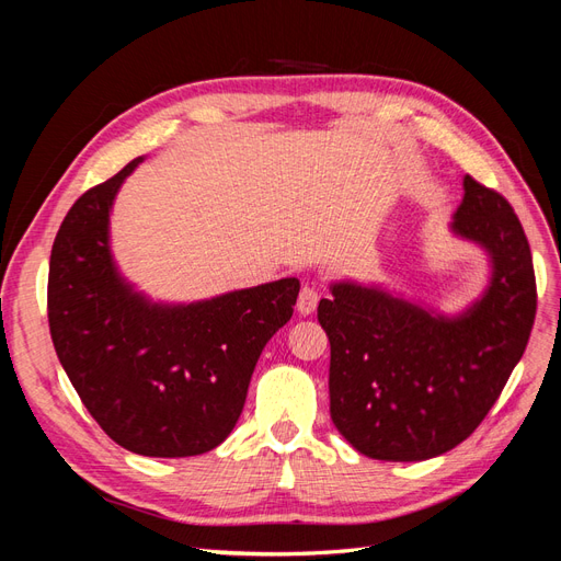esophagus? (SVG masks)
<instances>
[{"label":"esophagus","instance_id":"34e87169","mask_svg":"<svg viewBox=\"0 0 561 561\" xmlns=\"http://www.w3.org/2000/svg\"><path fill=\"white\" fill-rule=\"evenodd\" d=\"M318 299H320V295H318L316 287L304 285L301 293H299V299H297V311L301 316H311L316 311V307H318Z\"/></svg>","mask_w":561,"mask_h":561}]
</instances>
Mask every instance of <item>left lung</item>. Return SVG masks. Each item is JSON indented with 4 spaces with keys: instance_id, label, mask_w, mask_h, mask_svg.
I'll return each instance as SVG.
<instances>
[{
    "instance_id": "1",
    "label": "left lung",
    "mask_w": 561,
    "mask_h": 561,
    "mask_svg": "<svg viewBox=\"0 0 561 561\" xmlns=\"http://www.w3.org/2000/svg\"><path fill=\"white\" fill-rule=\"evenodd\" d=\"M451 231L491 262L486 290L466 311L445 316L353 280L332 283L318 304L330 339V416L377 461H426L461 445L529 342L536 276L511 203L466 175Z\"/></svg>"
}]
</instances>
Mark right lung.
<instances>
[{"mask_svg": "<svg viewBox=\"0 0 561 561\" xmlns=\"http://www.w3.org/2000/svg\"><path fill=\"white\" fill-rule=\"evenodd\" d=\"M145 159L77 198L48 264V328L83 407L133 454L182 458L222 445L266 342L287 320L297 278L192 304L151 301L110 245L116 192Z\"/></svg>", "mask_w": 561, "mask_h": 561, "instance_id": "right-lung-1", "label": "right lung"}]
</instances>
